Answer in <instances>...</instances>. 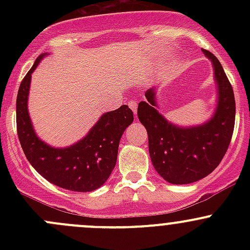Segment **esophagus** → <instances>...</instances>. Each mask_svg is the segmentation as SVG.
Instances as JSON below:
<instances>
[{"instance_id": "esophagus-1", "label": "esophagus", "mask_w": 250, "mask_h": 250, "mask_svg": "<svg viewBox=\"0 0 250 250\" xmlns=\"http://www.w3.org/2000/svg\"><path fill=\"white\" fill-rule=\"evenodd\" d=\"M128 106H129L130 110H132L133 112H134V115H135V113H137V110H138L137 100H129V102H128Z\"/></svg>"}]
</instances>
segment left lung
Wrapping results in <instances>:
<instances>
[{"label": "left lung", "instance_id": "left-lung-1", "mask_svg": "<svg viewBox=\"0 0 250 250\" xmlns=\"http://www.w3.org/2000/svg\"><path fill=\"white\" fill-rule=\"evenodd\" d=\"M214 67L218 106L208 122L181 128L156 110L155 88L146 90V102L138 105V118L147 130L148 152L156 172L175 185L203 179L219 166L232 138L236 103L232 85L218 58L202 49Z\"/></svg>", "mask_w": 250, "mask_h": 250}]
</instances>
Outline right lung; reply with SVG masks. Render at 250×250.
Masks as SVG:
<instances>
[{
    "mask_svg": "<svg viewBox=\"0 0 250 250\" xmlns=\"http://www.w3.org/2000/svg\"><path fill=\"white\" fill-rule=\"evenodd\" d=\"M20 83L17 97V132L30 165L49 183L77 192L99 188L109 179L117 161L118 144L125 128L133 122V111L122 105L104 113L87 135L75 145L55 148L39 139L27 112L31 74L42 58Z\"/></svg>",
    "mask_w": 250,
    "mask_h": 250,
    "instance_id": "1",
    "label": "right lung"
}]
</instances>
